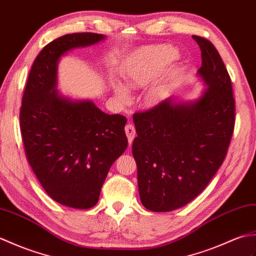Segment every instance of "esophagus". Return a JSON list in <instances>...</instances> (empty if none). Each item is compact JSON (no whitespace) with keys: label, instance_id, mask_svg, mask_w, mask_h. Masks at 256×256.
<instances>
[{"label":"esophagus","instance_id":"34e87169","mask_svg":"<svg viewBox=\"0 0 256 256\" xmlns=\"http://www.w3.org/2000/svg\"><path fill=\"white\" fill-rule=\"evenodd\" d=\"M124 132H126V136H127V138H128V142L132 144V140L136 137V129H134V127L132 126V124H126V127H124Z\"/></svg>","mask_w":256,"mask_h":256}]
</instances>
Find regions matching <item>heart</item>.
Masks as SVG:
<instances>
[{
    "instance_id": "b5f03b06",
    "label": "heart",
    "mask_w": 256,
    "mask_h": 256,
    "mask_svg": "<svg viewBox=\"0 0 256 256\" xmlns=\"http://www.w3.org/2000/svg\"><path fill=\"white\" fill-rule=\"evenodd\" d=\"M178 56V51L171 44H162L140 49L134 56L128 69L124 71V80L132 88H142L153 78L160 76L168 66ZM115 93L122 102L129 100V92L122 83L115 84ZM160 100V90L153 88L146 94L148 104H156Z\"/></svg>"
}]
</instances>
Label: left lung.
<instances>
[{"mask_svg": "<svg viewBox=\"0 0 256 256\" xmlns=\"http://www.w3.org/2000/svg\"><path fill=\"white\" fill-rule=\"evenodd\" d=\"M192 38L202 51L197 74L207 86L200 98L188 103L170 98L134 114L139 195L151 212H172L200 195L222 164L234 134L229 73L212 42Z\"/></svg>", "mask_w": 256, "mask_h": 256, "instance_id": "obj_1", "label": "left lung"}]
</instances>
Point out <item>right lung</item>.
Masks as SVG:
<instances>
[{
	"label": "right lung",
	"mask_w": 256,
	"mask_h": 256,
	"mask_svg": "<svg viewBox=\"0 0 256 256\" xmlns=\"http://www.w3.org/2000/svg\"><path fill=\"white\" fill-rule=\"evenodd\" d=\"M94 32L68 34L39 52L28 76L20 112L25 154L47 194L66 207L98 202L112 164L127 149L126 117L108 115L92 100L56 90L58 62L68 51L104 40Z\"/></svg>",
	"instance_id": "1"
}]
</instances>
